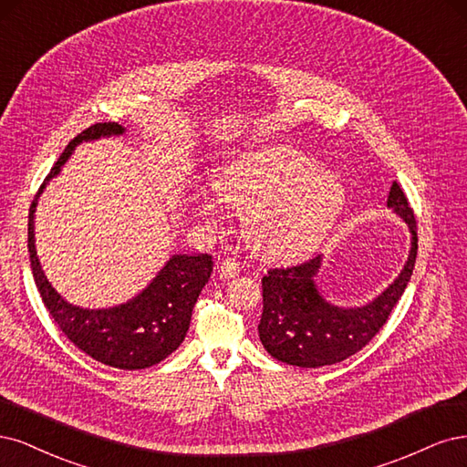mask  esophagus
Instances as JSON below:
<instances>
[{"instance_id": "34e87169", "label": "esophagus", "mask_w": 467, "mask_h": 467, "mask_svg": "<svg viewBox=\"0 0 467 467\" xmlns=\"http://www.w3.org/2000/svg\"><path fill=\"white\" fill-rule=\"evenodd\" d=\"M219 274H221V277H224V279H233V277H236V275L240 274V264H238L236 260H231V258L223 260V262L219 264Z\"/></svg>"}]
</instances>
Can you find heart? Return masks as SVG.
<instances>
[{"label":"heart","mask_w":467,"mask_h":467,"mask_svg":"<svg viewBox=\"0 0 467 467\" xmlns=\"http://www.w3.org/2000/svg\"><path fill=\"white\" fill-rule=\"evenodd\" d=\"M221 200L246 213V238L265 258L295 260L318 248L334 229L348 188L343 178L316 167L293 147H262L233 161L217 178ZM202 213L215 219L219 207L203 198Z\"/></svg>","instance_id":"b5f03b06"}]
</instances>
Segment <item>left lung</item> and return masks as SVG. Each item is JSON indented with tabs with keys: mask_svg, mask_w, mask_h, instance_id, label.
Segmentation results:
<instances>
[{
	"mask_svg": "<svg viewBox=\"0 0 467 467\" xmlns=\"http://www.w3.org/2000/svg\"><path fill=\"white\" fill-rule=\"evenodd\" d=\"M386 205L408 224L410 254L398 277L368 303L358 306L329 303L316 283L322 255L295 267L272 269L262 279L264 312L258 332L274 358L303 368L336 365L363 349L380 332L408 287L417 258L413 209L398 182L389 188Z\"/></svg>",
	"mask_w": 467,
	"mask_h": 467,
	"instance_id": "left-lung-1",
	"label": "left lung"
}]
</instances>
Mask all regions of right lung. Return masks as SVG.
Returning <instances> with one entry per match:
<instances>
[{"instance_id":"add662e5","label":"right lung","mask_w":467,"mask_h":467,"mask_svg":"<svg viewBox=\"0 0 467 467\" xmlns=\"http://www.w3.org/2000/svg\"><path fill=\"white\" fill-rule=\"evenodd\" d=\"M126 128L116 122L95 124L79 133L57 159L28 209V254L38 293L59 329L88 357L122 370L153 367L184 341L192 310L213 272L209 254H172L145 289L122 305L83 308L59 295L40 265L35 243V217L42 192L62 172L75 147L104 138H119Z\"/></svg>"}]
</instances>
